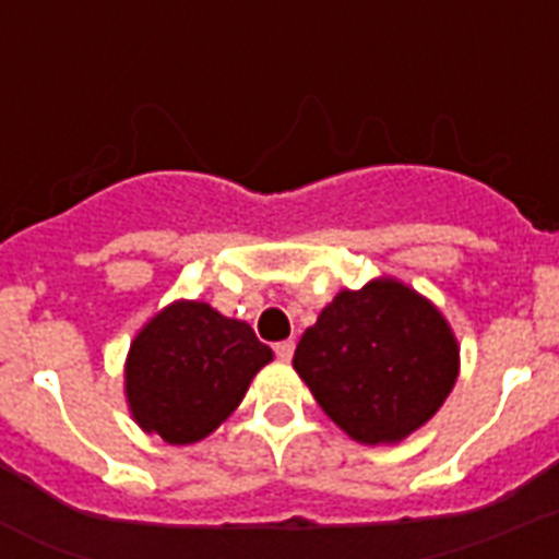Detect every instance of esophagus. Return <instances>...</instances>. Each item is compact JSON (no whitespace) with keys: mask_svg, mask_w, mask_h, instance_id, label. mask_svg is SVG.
Returning a JSON list of instances; mask_svg holds the SVG:
<instances>
[{"mask_svg":"<svg viewBox=\"0 0 559 559\" xmlns=\"http://www.w3.org/2000/svg\"><path fill=\"white\" fill-rule=\"evenodd\" d=\"M293 350H296V342L284 340V342H278V345H275V357L284 359V362H289V359H293Z\"/></svg>","mask_w":559,"mask_h":559,"instance_id":"esophagus-1","label":"esophagus"}]
</instances>
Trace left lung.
Returning a JSON list of instances; mask_svg holds the SVG:
<instances>
[{
	"instance_id": "left-lung-1",
	"label": "left lung",
	"mask_w": 559,
	"mask_h": 559,
	"mask_svg": "<svg viewBox=\"0 0 559 559\" xmlns=\"http://www.w3.org/2000/svg\"><path fill=\"white\" fill-rule=\"evenodd\" d=\"M293 368L359 443H397L443 406L459 342L441 310L394 278L342 289L298 342Z\"/></svg>"
}]
</instances>
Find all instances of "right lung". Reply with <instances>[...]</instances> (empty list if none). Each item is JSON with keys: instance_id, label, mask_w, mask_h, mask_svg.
Here are the masks:
<instances>
[{"instance_id": "1", "label": "right lung", "mask_w": 559, "mask_h": 559, "mask_svg": "<svg viewBox=\"0 0 559 559\" xmlns=\"http://www.w3.org/2000/svg\"><path fill=\"white\" fill-rule=\"evenodd\" d=\"M272 350L205 301H174L135 333L124 366L130 415L168 443H197L226 420Z\"/></svg>"}]
</instances>
